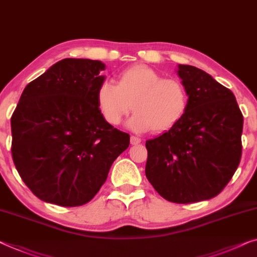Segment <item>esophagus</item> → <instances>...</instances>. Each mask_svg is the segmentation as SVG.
<instances>
[{
  "mask_svg": "<svg viewBox=\"0 0 257 257\" xmlns=\"http://www.w3.org/2000/svg\"><path fill=\"white\" fill-rule=\"evenodd\" d=\"M140 143H141V139H140V137H136V136H132V137H130V144L137 145V144H140Z\"/></svg>",
  "mask_w": 257,
  "mask_h": 257,
  "instance_id": "1",
  "label": "esophagus"
}]
</instances>
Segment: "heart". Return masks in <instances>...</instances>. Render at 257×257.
<instances>
[{
  "label": "heart",
  "instance_id": "heart-1",
  "mask_svg": "<svg viewBox=\"0 0 257 257\" xmlns=\"http://www.w3.org/2000/svg\"><path fill=\"white\" fill-rule=\"evenodd\" d=\"M98 108L107 123L118 125L132 110L128 124L139 133L163 134L173 129L188 109L189 95L178 78H163L144 64L125 68L116 84L104 80L95 92Z\"/></svg>",
  "mask_w": 257,
  "mask_h": 257
}]
</instances>
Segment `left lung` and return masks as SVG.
<instances>
[{
	"label": "left lung",
	"mask_w": 257,
	"mask_h": 257,
	"mask_svg": "<svg viewBox=\"0 0 257 257\" xmlns=\"http://www.w3.org/2000/svg\"><path fill=\"white\" fill-rule=\"evenodd\" d=\"M189 95L185 116L145 143V175L160 196L195 203L217 196L241 159L243 116L231 90L196 67L179 64Z\"/></svg>",
	"instance_id": "left-lung-1"
}]
</instances>
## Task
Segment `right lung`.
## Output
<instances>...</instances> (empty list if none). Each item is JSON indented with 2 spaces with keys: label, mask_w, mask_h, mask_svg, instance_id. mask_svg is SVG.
Returning <instances> with one entry per match:
<instances>
[{
  "label": "right lung",
  "mask_w": 257,
  "mask_h": 257,
  "mask_svg": "<svg viewBox=\"0 0 257 257\" xmlns=\"http://www.w3.org/2000/svg\"><path fill=\"white\" fill-rule=\"evenodd\" d=\"M101 61L64 59L29 83L11 116V153L25 185L61 206L90 202L130 137L107 123L95 92Z\"/></svg>",
  "instance_id": "right-lung-1"
}]
</instances>
